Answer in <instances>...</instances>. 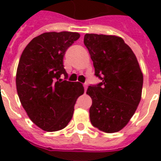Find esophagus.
Returning a JSON list of instances; mask_svg holds the SVG:
<instances>
[{"label":"esophagus","instance_id":"obj_1","mask_svg":"<svg viewBox=\"0 0 161 161\" xmlns=\"http://www.w3.org/2000/svg\"><path fill=\"white\" fill-rule=\"evenodd\" d=\"M83 87H84V90H85V92H86V90H87V88H88V84H87V83H84V85H83Z\"/></svg>","mask_w":161,"mask_h":161}]
</instances>
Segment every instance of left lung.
Wrapping results in <instances>:
<instances>
[{
    "label": "left lung",
    "mask_w": 161,
    "mask_h": 161,
    "mask_svg": "<svg viewBox=\"0 0 161 161\" xmlns=\"http://www.w3.org/2000/svg\"><path fill=\"white\" fill-rule=\"evenodd\" d=\"M102 82L89 86L92 98L91 124L105 133L126 126L141 99L143 73L132 49L123 38L112 35L87 33L83 40Z\"/></svg>",
    "instance_id": "left-lung-1"
}]
</instances>
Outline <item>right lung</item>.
I'll use <instances>...</instances> for the list:
<instances>
[{
    "mask_svg": "<svg viewBox=\"0 0 161 161\" xmlns=\"http://www.w3.org/2000/svg\"><path fill=\"white\" fill-rule=\"evenodd\" d=\"M80 37L72 31L45 32L34 37L21 53L16 70V91L32 122L47 132L63 130L72 119L77 98L84 93L68 78L63 66L67 49Z\"/></svg>",
    "mask_w": 161,
    "mask_h": 161,
    "instance_id": "obj_1",
    "label": "right lung"
}]
</instances>
